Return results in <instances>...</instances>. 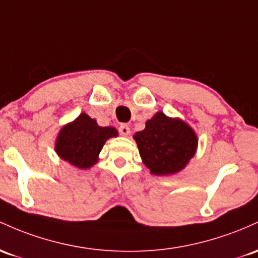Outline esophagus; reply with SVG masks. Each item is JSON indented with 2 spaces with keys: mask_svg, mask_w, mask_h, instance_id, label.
Listing matches in <instances>:
<instances>
[{
  "mask_svg": "<svg viewBox=\"0 0 258 258\" xmlns=\"http://www.w3.org/2000/svg\"><path fill=\"white\" fill-rule=\"evenodd\" d=\"M118 131H120V134L122 135V136H128L130 135V126L128 124H126V123H122L120 126V128H118Z\"/></svg>",
  "mask_w": 258,
  "mask_h": 258,
  "instance_id": "1",
  "label": "esophagus"
}]
</instances>
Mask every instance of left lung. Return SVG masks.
Wrapping results in <instances>:
<instances>
[{
	"label": "left lung",
	"instance_id": "obj_1",
	"mask_svg": "<svg viewBox=\"0 0 258 258\" xmlns=\"http://www.w3.org/2000/svg\"><path fill=\"white\" fill-rule=\"evenodd\" d=\"M141 158L154 175H171L182 170L195 155L197 137L194 130L179 118L163 112L146 122V128L135 135Z\"/></svg>",
	"mask_w": 258,
	"mask_h": 258
}]
</instances>
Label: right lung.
<instances>
[{
    "instance_id": "obj_1",
    "label": "right lung",
    "mask_w": 258,
    "mask_h": 258,
    "mask_svg": "<svg viewBox=\"0 0 258 258\" xmlns=\"http://www.w3.org/2000/svg\"><path fill=\"white\" fill-rule=\"evenodd\" d=\"M116 136L114 127H100L87 114H81L61 130L55 148L63 160L79 169H88L98 161L106 140Z\"/></svg>"
}]
</instances>
